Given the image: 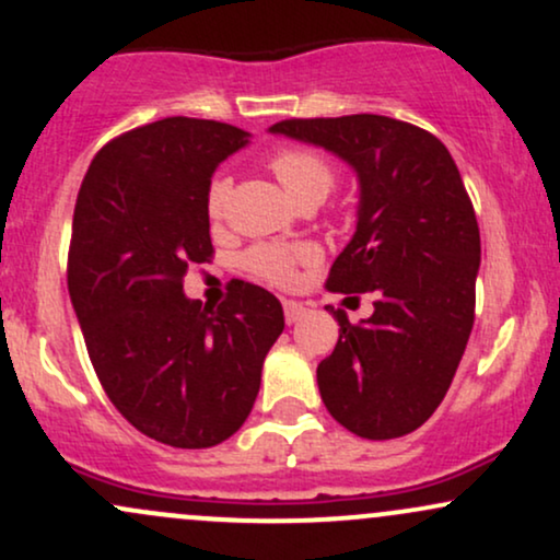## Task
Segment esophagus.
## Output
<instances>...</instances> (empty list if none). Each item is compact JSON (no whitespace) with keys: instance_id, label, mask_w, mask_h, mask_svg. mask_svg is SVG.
Here are the masks:
<instances>
[{"instance_id":"esophagus-1","label":"esophagus","mask_w":560,"mask_h":560,"mask_svg":"<svg viewBox=\"0 0 560 560\" xmlns=\"http://www.w3.org/2000/svg\"><path fill=\"white\" fill-rule=\"evenodd\" d=\"M305 316V305L298 300H284V318L287 324H298V320Z\"/></svg>"}]
</instances>
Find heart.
<instances>
[{
	"instance_id": "b5f03b06",
	"label": "heart",
	"mask_w": 560,
	"mask_h": 560,
	"mask_svg": "<svg viewBox=\"0 0 560 560\" xmlns=\"http://www.w3.org/2000/svg\"><path fill=\"white\" fill-rule=\"evenodd\" d=\"M271 171L300 205L307 202V199H324L334 189V182H337V173H334V165L329 160L316 150H307V147H287V150L276 152L271 158ZM229 199L231 178L218 173V176L210 178L208 191H205V215H208V221L213 226H221L226 221ZM318 258V247L311 242H260L253 244L242 255V266L249 276L266 281V284L292 287L298 281L300 268L313 266Z\"/></svg>"
}]
</instances>
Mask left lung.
Masks as SVG:
<instances>
[{
	"label": "left lung",
	"mask_w": 560,
	"mask_h": 560,
	"mask_svg": "<svg viewBox=\"0 0 560 560\" xmlns=\"http://www.w3.org/2000/svg\"><path fill=\"white\" fill-rule=\"evenodd\" d=\"M273 133L339 155L361 178L358 229L326 289L374 292V316L350 324L318 363L326 410L365 440L410 434L434 413L464 358L477 305L479 223L458 165L434 133L387 118H289Z\"/></svg>",
	"instance_id": "8db88e82"
}]
</instances>
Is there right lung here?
<instances>
[{"label": "right lung", "mask_w": 560, "mask_h": 560, "mask_svg": "<svg viewBox=\"0 0 560 560\" xmlns=\"http://www.w3.org/2000/svg\"><path fill=\"white\" fill-rule=\"evenodd\" d=\"M242 128L163 118L107 141L79 189L68 292L102 389L141 434L213 447L247 421L260 371L284 331L271 292L234 279L218 307L184 294L210 262L205 191Z\"/></svg>", "instance_id": "add662e5"}]
</instances>
